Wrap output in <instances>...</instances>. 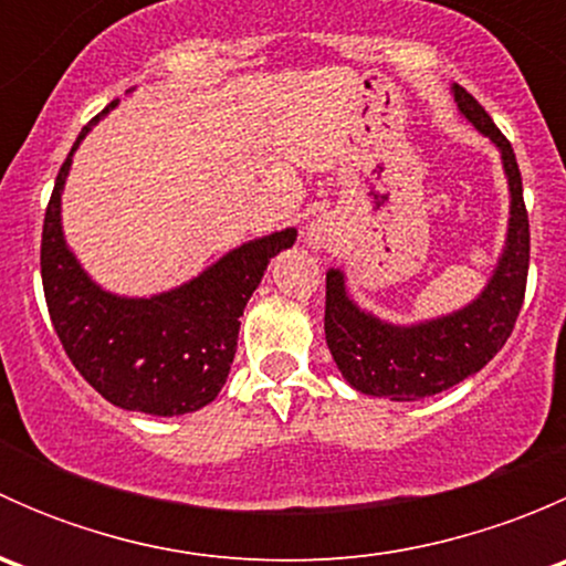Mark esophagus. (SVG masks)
Segmentation results:
<instances>
[{
	"mask_svg": "<svg viewBox=\"0 0 566 566\" xmlns=\"http://www.w3.org/2000/svg\"><path fill=\"white\" fill-rule=\"evenodd\" d=\"M331 241H334V224L328 219H315L306 227V243L312 249H325Z\"/></svg>",
	"mask_w": 566,
	"mask_h": 566,
	"instance_id": "obj_1",
	"label": "esophagus"
}]
</instances>
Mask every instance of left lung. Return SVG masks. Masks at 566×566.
<instances>
[{
    "label": "left lung",
    "instance_id": "obj_1",
    "mask_svg": "<svg viewBox=\"0 0 566 566\" xmlns=\"http://www.w3.org/2000/svg\"><path fill=\"white\" fill-rule=\"evenodd\" d=\"M452 93L462 117L501 153L510 182L506 243L493 276L471 304L452 315L410 325L364 312L347 295L345 273L339 268L325 273V342L342 378L369 397L413 402L476 375L506 345L526 295L531 235L515 150L471 93L460 84Z\"/></svg>",
    "mask_w": 566,
    "mask_h": 566
}]
</instances>
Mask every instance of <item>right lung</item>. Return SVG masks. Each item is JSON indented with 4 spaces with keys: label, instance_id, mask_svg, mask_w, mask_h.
<instances>
[{
    "label": "right lung",
    "instance_id": "obj_1",
    "mask_svg": "<svg viewBox=\"0 0 566 566\" xmlns=\"http://www.w3.org/2000/svg\"><path fill=\"white\" fill-rule=\"evenodd\" d=\"M114 106L117 101L104 114ZM104 114L82 128L45 208L40 276L51 325L73 367L112 405L150 416L193 413L227 384L251 293L271 256L293 247L298 232L287 227L254 238L191 282L150 298L108 293L67 249L60 216L73 153Z\"/></svg>",
    "mask_w": 566,
    "mask_h": 566
}]
</instances>
